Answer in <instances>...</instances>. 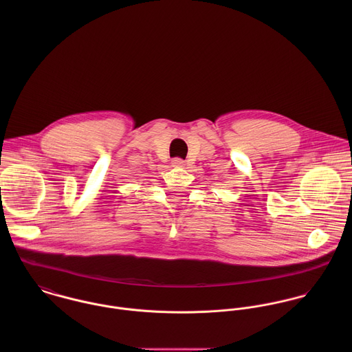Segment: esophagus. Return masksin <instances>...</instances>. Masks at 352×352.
Masks as SVG:
<instances>
[{
  "instance_id": "34e87169",
  "label": "esophagus",
  "mask_w": 352,
  "mask_h": 352,
  "mask_svg": "<svg viewBox=\"0 0 352 352\" xmlns=\"http://www.w3.org/2000/svg\"><path fill=\"white\" fill-rule=\"evenodd\" d=\"M183 165H184V160H182V158H179V157H176V158H173V160H172V166L182 168Z\"/></svg>"
}]
</instances>
